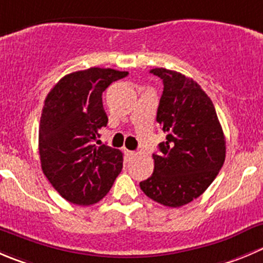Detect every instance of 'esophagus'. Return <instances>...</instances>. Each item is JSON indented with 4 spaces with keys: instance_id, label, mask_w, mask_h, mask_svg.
<instances>
[{
    "instance_id": "obj_1",
    "label": "esophagus",
    "mask_w": 263,
    "mask_h": 263,
    "mask_svg": "<svg viewBox=\"0 0 263 263\" xmlns=\"http://www.w3.org/2000/svg\"><path fill=\"white\" fill-rule=\"evenodd\" d=\"M124 154L127 155V158H128V159H132V158L136 157V153L132 152V150H128V149H124Z\"/></svg>"
}]
</instances>
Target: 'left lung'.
I'll return each mask as SVG.
<instances>
[{"label": "left lung", "mask_w": 263, "mask_h": 263, "mask_svg": "<svg viewBox=\"0 0 263 263\" xmlns=\"http://www.w3.org/2000/svg\"><path fill=\"white\" fill-rule=\"evenodd\" d=\"M163 81L157 122L167 134L154 172L140 187L150 199L177 208L202 195L225 162L226 141L212 100L195 81L175 70H150Z\"/></svg>", "instance_id": "1"}]
</instances>
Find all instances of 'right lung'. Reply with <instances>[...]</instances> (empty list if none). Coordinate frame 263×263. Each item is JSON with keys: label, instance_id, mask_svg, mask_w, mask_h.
Returning a JSON list of instances; mask_svg holds the SVG:
<instances>
[{"label": "right lung", "instance_id": "add662e5", "mask_svg": "<svg viewBox=\"0 0 263 263\" xmlns=\"http://www.w3.org/2000/svg\"><path fill=\"white\" fill-rule=\"evenodd\" d=\"M127 74L110 68L78 70L61 78L46 98L38 134L41 167L73 204L103 199L123 167L121 150L95 141L108 124L103 92Z\"/></svg>", "mask_w": 263, "mask_h": 263}]
</instances>
